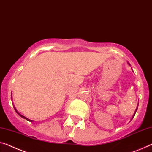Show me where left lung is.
Returning a JSON list of instances; mask_svg holds the SVG:
<instances>
[{"label":"left lung","instance_id":"left-lung-1","mask_svg":"<svg viewBox=\"0 0 152 152\" xmlns=\"http://www.w3.org/2000/svg\"><path fill=\"white\" fill-rule=\"evenodd\" d=\"M128 64L129 65H130V63H128ZM138 105H139V104H138ZM138 105H137V108H136V110H135V112H134V115H133V116H132V119H133V117H134V115H135V113H136V112H137V108H138Z\"/></svg>","mask_w":152,"mask_h":152}]
</instances>
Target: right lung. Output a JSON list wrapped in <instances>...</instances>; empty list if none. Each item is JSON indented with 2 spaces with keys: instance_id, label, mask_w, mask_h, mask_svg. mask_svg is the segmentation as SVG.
Segmentation results:
<instances>
[{
  "instance_id": "1",
  "label": "right lung",
  "mask_w": 152,
  "mask_h": 152,
  "mask_svg": "<svg viewBox=\"0 0 152 152\" xmlns=\"http://www.w3.org/2000/svg\"><path fill=\"white\" fill-rule=\"evenodd\" d=\"M11 99H12V94H11ZM13 107H14V109H15V112H16V113H18V115H20V116L21 117H22V118H23V119H26V120H27V121H31V122H33V121H34L33 120H31V119H28V118H26V117L23 116V115H22L21 114H20V113H19V112H18V110H16V108H15L14 105H13Z\"/></svg>"
}]
</instances>
